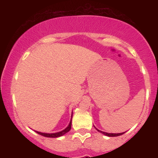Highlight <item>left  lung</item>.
Wrapping results in <instances>:
<instances>
[{
    "mask_svg": "<svg viewBox=\"0 0 158 158\" xmlns=\"http://www.w3.org/2000/svg\"><path fill=\"white\" fill-rule=\"evenodd\" d=\"M94 127H95V126H94ZM95 128H96V129H97V131H99V132H100V133L103 134V135H104L108 136V137H117V136H120V135H123V134H124L125 132H126V131H125V132H122V133H117V134H116V133H107V132L102 131H100V130L97 129V128H96V127H95Z\"/></svg>",
    "mask_w": 158,
    "mask_h": 158,
    "instance_id": "1",
    "label": "left lung"
}]
</instances>
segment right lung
Here are the masks:
<instances>
[{"label": "right lung", "instance_id": "obj_1", "mask_svg": "<svg viewBox=\"0 0 158 158\" xmlns=\"http://www.w3.org/2000/svg\"><path fill=\"white\" fill-rule=\"evenodd\" d=\"M72 117H73V112H72L71 119H70V123H69V125L68 126V127H67L66 128H64V130H62V131H59V132H56V133H50V134H49V133H42V132H39V131H35V132H36V133L39 134V135H42V136H44V137H52V138H56V137H61V136L64 135L66 133H68V132L70 130V128H71Z\"/></svg>", "mask_w": 158, "mask_h": 158}]
</instances>
